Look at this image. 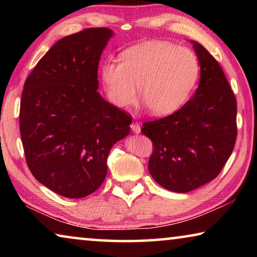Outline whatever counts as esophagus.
<instances>
[{
    "label": "esophagus",
    "instance_id": "obj_1",
    "mask_svg": "<svg viewBox=\"0 0 257 257\" xmlns=\"http://www.w3.org/2000/svg\"><path fill=\"white\" fill-rule=\"evenodd\" d=\"M130 128H132V130L135 134L141 133V125H139L137 122H133L132 124H130Z\"/></svg>",
    "mask_w": 257,
    "mask_h": 257
}]
</instances>
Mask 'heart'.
I'll use <instances>...</instances> for the list:
<instances>
[{
    "label": "heart",
    "mask_w": 257,
    "mask_h": 257,
    "mask_svg": "<svg viewBox=\"0 0 257 257\" xmlns=\"http://www.w3.org/2000/svg\"><path fill=\"white\" fill-rule=\"evenodd\" d=\"M199 75L197 56L169 42H146L123 51L120 63L106 60L99 69L108 101L120 108L138 93L153 115L171 114L184 105Z\"/></svg>",
    "instance_id": "b5f03b06"
}]
</instances>
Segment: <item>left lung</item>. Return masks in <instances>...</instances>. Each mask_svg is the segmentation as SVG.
<instances>
[{
    "label": "left lung",
    "instance_id": "1",
    "mask_svg": "<svg viewBox=\"0 0 257 257\" xmlns=\"http://www.w3.org/2000/svg\"><path fill=\"white\" fill-rule=\"evenodd\" d=\"M191 43L201 66L194 96L175 113L142 128L153 142L151 176L176 193H188L214 179L237 137V102L222 68L205 47Z\"/></svg>",
    "mask_w": 257,
    "mask_h": 257
}]
</instances>
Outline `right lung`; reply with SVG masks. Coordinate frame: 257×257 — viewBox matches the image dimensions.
<instances>
[{
    "label": "right lung",
    "mask_w": 257,
    "mask_h": 257,
    "mask_svg": "<svg viewBox=\"0 0 257 257\" xmlns=\"http://www.w3.org/2000/svg\"><path fill=\"white\" fill-rule=\"evenodd\" d=\"M111 29L87 28L61 38L24 85L19 125L33 176L54 193L81 198L105 179L112 146L132 118L97 92L101 54Z\"/></svg>",
    "instance_id": "right-lung-1"
}]
</instances>
